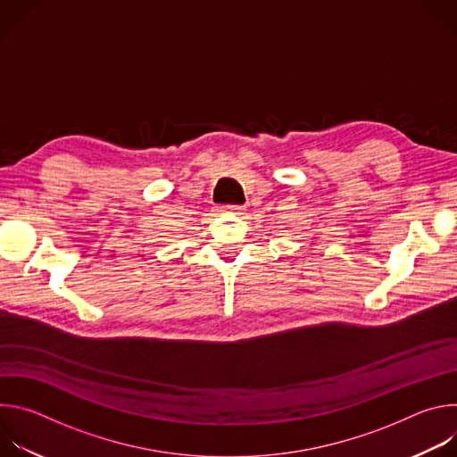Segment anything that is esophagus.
<instances>
[{"instance_id": "obj_1", "label": "esophagus", "mask_w": 457, "mask_h": 457, "mask_svg": "<svg viewBox=\"0 0 457 457\" xmlns=\"http://www.w3.org/2000/svg\"><path fill=\"white\" fill-rule=\"evenodd\" d=\"M220 212H226V213H235V215H242V212H244V206H224Z\"/></svg>"}]
</instances>
